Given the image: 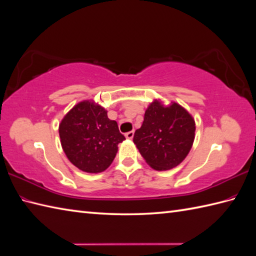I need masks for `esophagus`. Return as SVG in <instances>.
Wrapping results in <instances>:
<instances>
[{"mask_svg": "<svg viewBox=\"0 0 256 256\" xmlns=\"http://www.w3.org/2000/svg\"><path fill=\"white\" fill-rule=\"evenodd\" d=\"M126 138L128 140H132L134 138V130H130V132L126 133Z\"/></svg>", "mask_w": 256, "mask_h": 256, "instance_id": "1", "label": "esophagus"}]
</instances>
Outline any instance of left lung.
Wrapping results in <instances>:
<instances>
[{
  "mask_svg": "<svg viewBox=\"0 0 256 256\" xmlns=\"http://www.w3.org/2000/svg\"><path fill=\"white\" fill-rule=\"evenodd\" d=\"M195 121L186 109L172 101L155 99L145 111L144 122L135 130L133 142L152 169L162 171L179 166L191 150Z\"/></svg>",
  "mask_w": 256,
  "mask_h": 256,
  "instance_id": "left-lung-1",
  "label": "left lung"
}]
</instances>
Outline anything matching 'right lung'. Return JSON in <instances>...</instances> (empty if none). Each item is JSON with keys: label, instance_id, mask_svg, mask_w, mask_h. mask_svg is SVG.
Returning <instances> with one entry per match:
<instances>
[{"label": "right lung", "instance_id": "1", "mask_svg": "<svg viewBox=\"0 0 256 256\" xmlns=\"http://www.w3.org/2000/svg\"><path fill=\"white\" fill-rule=\"evenodd\" d=\"M106 112L94 100H82L58 126L65 155L75 167L88 174H99L108 168L116 155L118 145L126 140Z\"/></svg>", "mask_w": 256, "mask_h": 256}]
</instances>
